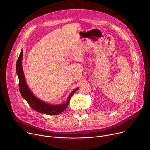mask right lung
Instances as JSON below:
<instances>
[{"mask_svg":"<svg viewBox=\"0 0 150 150\" xmlns=\"http://www.w3.org/2000/svg\"><path fill=\"white\" fill-rule=\"evenodd\" d=\"M22 54L23 50H21L16 63V72L19 76V88L22 97L27 101V103L31 107V108L38 112L47 115H58L61 113L62 111H64L69 103L70 98L72 97L73 94L78 90V88L75 89L74 91L71 92L68 97L66 102L64 104L59 105H51L39 100L33 96V94L31 93L27 86L22 66Z\"/></svg>","mask_w":150,"mask_h":150,"instance_id":"1","label":"right lung"}]
</instances>
